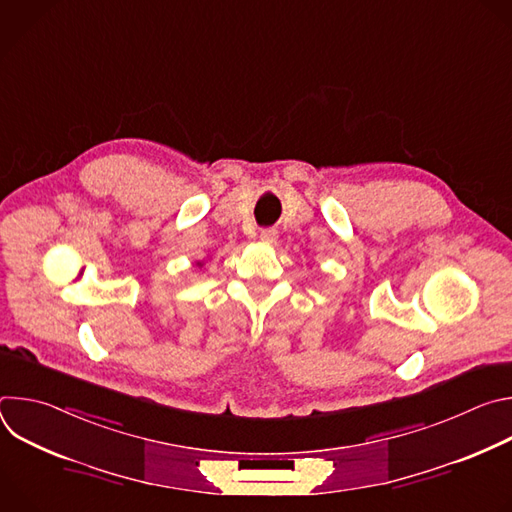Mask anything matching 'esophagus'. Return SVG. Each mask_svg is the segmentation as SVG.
<instances>
[{
  "label": "esophagus",
  "mask_w": 512,
  "mask_h": 512,
  "mask_svg": "<svg viewBox=\"0 0 512 512\" xmlns=\"http://www.w3.org/2000/svg\"><path fill=\"white\" fill-rule=\"evenodd\" d=\"M261 241H263V243H269V245L275 243V241H277V231H275V229H263V231H261Z\"/></svg>",
  "instance_id": "esophagus-1"
}]
</instances>
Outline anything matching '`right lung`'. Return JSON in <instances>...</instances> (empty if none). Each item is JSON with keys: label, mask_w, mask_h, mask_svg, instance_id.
Here are the masks:
<instances>
[{"label": "right lung", "mask_w": 512, "mask_h": 512, "mask_svg": "<svg viewBox=\"0 0 512 512\" xmlns=\"http://www.w3.org/2000/svg\"><path fill=\"white\" fill-rule=\"evenodd\" d=\"M196 265H198V267H202V265H204V261H196Z\"/></svg>", "instance_id": "1"}]
</instances>
